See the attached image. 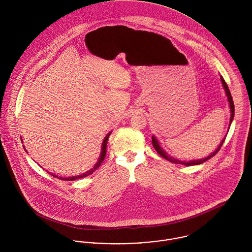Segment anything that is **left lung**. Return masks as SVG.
Wrapping results in <instances>:
<instances>
[{"label":"left lung","instance_id":"1","mask_svg":"<svg viewBox=\"0 0 252 252\" xmlns=\"http://www.w3.org/2000/svg\"><path fill=\"white\" fill-rule=\"evenodd\" d=\"M220 81H221L222 87H223V89H224V91H225V94H226V97H227V100H228V102H229V107H230V113H231V115H230V122H229V126H228V128H229L230 126H231L233 119H234V102H233L232 96H231V93H230V91H229V89H228V86H227L226 82L224 81V79H223V78H222L221 76H220ZM225 137H226V136H225ZM225 137L222 139V141L220 142V144L218 146V148L214 151L211 155H208V156L205 157V158H201V159H197V160H191V161H182V160H179V159H177V158H174V156H171V155H168V154L163 150V148H162V147L160 146V144H159V141L156 139V137H155V135H153L152 140H153V145H154V148H155V151L159 154V155H161L163 158H165L166 160H168V161H170V162H172V163H174V164H182V165H185V166H194V165H199V164H201V163L207 161V160L210 159L211 157H213L214 155H216V154L220 151V149L221 148V146H222V144H223V142H224V140H225Z\"/></svg>","mask_w":252,"mask_h":252}]
</instances>
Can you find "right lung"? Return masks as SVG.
<instances>
[{
    "label": "right lung",
    "mask_w": 252,
    "mask_h": 252,
    "mask_svg": "<svg viewBox=\"0 0 252 252\" xmlns=\"http://www.w3.org/2000/svg\"><path fill=\"white\" fill-rule=\"evenodd\" d=\"M111 132H112V131H110L107 135L104 137V139H103V141H102V144H101L100 155H99V157H98V159H97V162L95 164V166H94L91 170H89V171H87V172H85L84 174H80V175H75V176H70V177H60V176L56 175V174H51V173H50V174H52L53 176H55V177H58L59 179L66 180V181H73V180L79 179V178L85 177V176H87V175H89V174H93V173L97 170V168L100 166V164L102 163V161H103V159H104V157H105V155H106V145H107V140H108V138H109V135L111 134ZM24 150L27 152V150L25 149V147H24Z\"/></svg>",
    "instance_id": "obj_1"
}]
</instances>
